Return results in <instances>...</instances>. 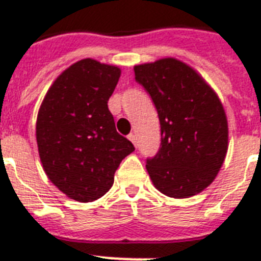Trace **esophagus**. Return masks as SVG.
Returning <instances> with one entry per match:
<instances>
[{
    "mask_svg": "<svg viewBox=\"0 0 261 261\" xmlns=\"http://www.w3.org/2000/svg\"><path fill=\"white\" fill-rule=\"evenodd\" d=\"M128 139H130V141L133 142V144H134L135 147H137V144H138V141H137V135H135V134H130V135H128Z\"/></svg>",
    "mask_w": 261,
    "mask_h": 261,
    "instance_id": "1",
    "label": "esophagus"
}]
</instances>
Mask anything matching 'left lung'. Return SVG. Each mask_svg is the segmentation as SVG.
<instances>
[{
    "instance_id": "left-lung-1",
    "label": "left lung",
    "mask_w": 261,
    "mask_h": 261,
    "mask_svg": "<svg viewBox=\"0 0 261 261\" xmlns=\"http://www.w3.org/2000/svg\"><path fill=\"white\" fill-rule=\"evenodd\" d=\"M161 122V148L146 168L158 191L183 199L215 180L228 150V122L215 90L176 58L134 66Z\"/></svg>"
}]
</instances>
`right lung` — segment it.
Here are the masks:
<instances>
[{"label":"right lung","instance_id":"add662e5","mask_svg":"<svg viewBox=\"0 0 261 261\" xmlns=\"http://www.w3.org/2000/svg\"><path fill=\"white\" fill-rule=\"evenodd\" d=\"M120 76L114 65L85 58L63 70L37 115L39 159L47 178L76 201H94L114 183L120 162L135 150L117 133L107 107Z\"/></svg>","mask_w":261,"mask_h":261}]
</instances>
